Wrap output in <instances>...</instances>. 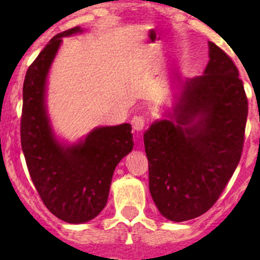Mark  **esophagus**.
<instances>
[{"label": "esophagus", "mask_w": 260, "mask_h": 260, "mask_svg": "<svg viewBox=\"0 0 260 260\" xmlns=\"http://www.w3.org/2000/svg\"><path fill=\"white\" fill-rule=\"evenodd\" d=\"M131 123H132L133 129L137 131V132H141V131L145 128L146 119L142 117V115H135V117L132 118V120H131Z\"/></svg>", "instance_id": "34e87169"}]
</instances>
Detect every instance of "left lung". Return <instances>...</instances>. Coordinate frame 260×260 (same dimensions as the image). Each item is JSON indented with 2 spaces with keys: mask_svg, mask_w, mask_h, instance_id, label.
I'll use <instances>...</instances> for the list:
<instances>
[{
  "mask_svg": "<svg viewBox=\"0 0 260 260\" xmlns=\"http://www.w3.org/2000/svg\"><path fill=\"white\" fill-rule=\"evenodd\" d=\"M204 74L181 80L171 111L143 135L149 192L162 216L186 221L216 203L240 161L248 99L233 60L209 41Z\"/></svg>",
  "mask_w": 260,
  "mask_h": 260,
  "instance_id": "8db88e82",
  "label": "left lung"
}]
</instances>
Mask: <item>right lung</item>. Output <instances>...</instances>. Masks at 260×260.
<instances>
[{
  "mask_svg": "<svg viewBox=\"0 0 260 260\" xmlns=\"http://www.w3.org/2000/svg\"><path fill=\"white\" fill-rule=\"evenodd\" d=\"M57 34L26 73L22 89L21 146L31 180L50 212L69 224L94 219L107 205L113 172L133 149L129 123L96 127L77 143L60 142L52 131L46 106L48 75L62 38Z\"/></svg>",
  "mask_w": 260,
  "mask_h": 260,
  "instance_id": "right-lung-1",
  "label": "right lung"
}]
</instances>
